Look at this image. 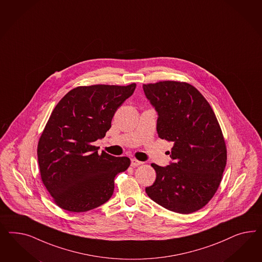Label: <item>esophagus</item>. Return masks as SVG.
I'll use <instances>...</instances> for the list:
<instances>
[{
	"label": "esophagus",
	"mask_w": 262,
	"mask_h": 262,
	"mask_svg": "<svg viewBox=\"0 0 262 262\" xmlns=\"http://www.w3.org/2000/svg\"><path fill=\"white\" fill-rule=\"evenodd\" d=\"M130 165L133 167H136L138 166V165H141V164H143L142 161H139V160H137V159H132V160H130Z\"/></svg>",
	"instance_id": "esophagus-1"
}]
</instances>
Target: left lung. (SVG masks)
<instances>
[{"mask_svg": "<svg viewBox=\"0 0 262 262\" xmlns=\"http://www.w3.org/2000/svg\"><path fill=\"white\" fill-rule=\"evenodd\" d=\"M158 111L159 138L173 142L170 165L151 163L157 179L146 193L157 204L182 214L195 212L214 196L227 164V147L214 111L187 82L143 84Z\"/></svg>", "mask_w": 262, "mask_h": 262, "instance_id": "1", "label": "left lung"}]
</instances>
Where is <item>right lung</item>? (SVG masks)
<instances>
[{"mask_svg": "<svg viewBox=\"0 0 262 262\" xmlns=\"http://www.w3.org/2000/svg\"><path fill=\"white\" fill-rule=\"evenodd\" d=\"M136 84H95L70 90L56 104L40 136L37 158L42 183L56 205L71 212L102 206L114 191V178L130 160L102 151L103 138L120 105Z\"/></svg>", "mask_w": 262, "mask_h": 262, "instance_id": "1", "label": "right lung"}]
</instances>
